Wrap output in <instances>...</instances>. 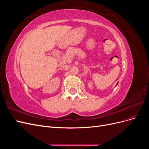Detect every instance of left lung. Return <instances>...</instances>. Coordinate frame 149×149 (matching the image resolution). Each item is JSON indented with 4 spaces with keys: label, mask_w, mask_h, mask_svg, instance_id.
Segmentation results:
<instances>
[{
    "label": "left lung",
    "mask_w": 149,
    "mask_h": 149,
    "mask_svg": "<svg viewBox=\"0 0 149 149\" xmlns=\"http://www.w3.org/2000/svg\"><path fill=\"white\" fill-rule=\"evenodd\" d=\"M118 83H117V84H116V86H117V85H118Z\"/></svg>",
    "instance_id": "obj_1"
}]
</instances>
